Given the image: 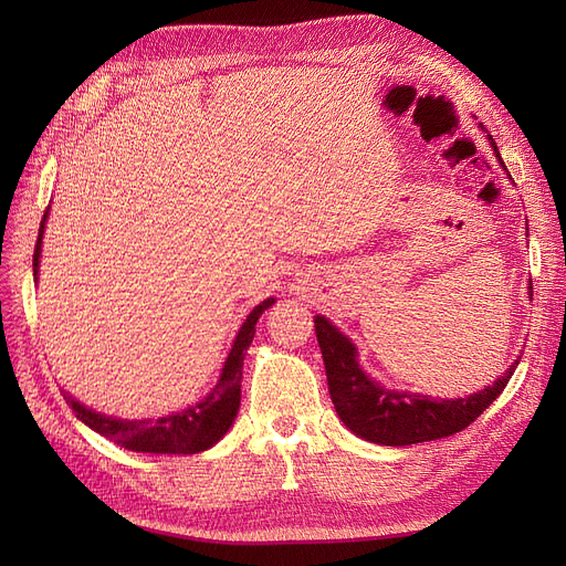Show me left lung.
Wrapping results in <instances>:
<instances>
[{
	"instance_id": "left-lung-1",
	"label": "left lung",
	"mask_w": 566,
	"mask_h": 566,
	"mask_svg": "<svg viewBox=\"0 0 566 566\" xmlns=\"http://www.w3.org/2000/svg\"><path fill=\"white\" fill-rule=\"evenodd\" d=\"M480 128H484L480 124ZM493 154L504 167L497 146L491 135H486ZM510 176V174H507ZM314 328L318 348L323 355L325 376H328V390L335 403L339 420L363 440L388 444V448H403V444L438 440L463 431L500 397L518 365L504 371L484 390L459 397V399H433L418 392L388 390L360 367L358 348L355 344L321 314L314 316Z\"/></svg>"
}]
</instances>
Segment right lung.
Segmentation results:
<instances>
[{
    "instance_id": "obj_1",
    "label": "right lung",
    "mask_w": 566,
    "mask_h": 566,
    "mask_svg": "<svg viewBox=\"0 0 566 566\" xmlns=\"http://www.w3.org/2000/svg\"><path fill=\"white\" fill-rule=\"evenodd\" d=\"M48 211L39 227L36 250H34V280L39 282V265H41V248H43V231L48 222ZM275 305V298H265L259 303L248 318L243 321L238 335L231 344V350L222 365L220 378L201 401L178 410L163 415V418H144V420H124L114 418V415L96 412L86 408L73 395L64 390L66 403L75 410V418L84 422L88 429L114 440L122 448L130 452L144 454H199L203 450H211L216 442L224 438L231 429L238 408H241V378H243V358L254 339L256 321L259 316Z\"/></svg>"
}]
</instances>
